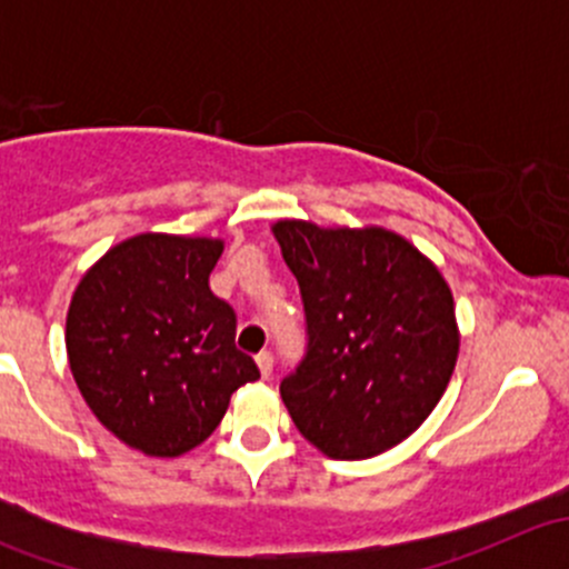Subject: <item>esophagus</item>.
I'll list each match as a JSON object with an SVG mask.
<instances>
[{"instance_id":"34e87169","label":"esophagus","mask_w":569,"mask_h":569,"mask_svg":"<svg viewBox=\"0 0 569 569\" xmlns=\"http://www.w3.org/2000/svg\"><path fill=\"white\" fill-rule=\"evenodd\" d=\"M256 363H258V371H261V377L263 380H269V375H272V355L269 352H258L256 355Z\"/></svg>"}]
</instances>
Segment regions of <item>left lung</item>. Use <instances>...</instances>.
<instances>
[{
	"instance_id": "8db88e82",
	"label": "left lung",
	"mask_w": 569,
	"mask_h": 569,
	"mask_svg": "<svg viewBox=\"0 0 569 569\" xmlns=\"http://www.w3.org/2000/svg\"><path fill=\"white\" fill-rule=\"evenodd\" d=\"M272 233L306 308V355L280 382L291 421L332 460L393 449L427 421L455 371L449 283L386 228L280 220Z\"/></svg>"
}]
</instances>
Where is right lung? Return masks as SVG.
I'll return each instance as SVG.
<instances>
[{"label":"right lung","instance_id":"1","mask_svg":"<svg viewBox=\"0 0 569 569\" xmlns=\"http://www.w3.org/2000/svg\"><path fill=\"white\" fill-rule=\"evenodd\" d=\"M220 239L140 233L114 244L73 291L71 375L90 410L131 449L178 457L203 443L258 366L237 313L211 295Z\"/></svg>","mask_w":569,"mask_h":569}]
</instances>
